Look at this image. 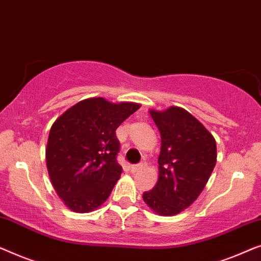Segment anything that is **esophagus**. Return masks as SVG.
<instances>
[{
    "instance_id": "34e87169",
    "label": "esophagus",
    "mask_w": 261,
    "mask_h": 261,
    "mask_svg": "<svg viewBox=\"0 0 261 261\" xmlns=\"http://www.w3.org/2000/svg\"><path fill=\"white\" fill-rule=\"evenodd\" d=\"M144 167H145L144 163H139V164H135V166H131L130 169H131L132 172H137V171H139V170H141V169H143Z\"/></svg>"
}]
</instances>
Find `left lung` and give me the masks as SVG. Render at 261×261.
Masks as SVG:
<instances>
[{"instance_id": "obj_1", "label": "left lung", "mask_w": 261, "mask_h": 261, "mask_svg": "<svg viewBox=\"0 0 261 261\" xmlns=\"http://www.w3.org/2000/svg\"><path fill=\"white\" fill-rule=\"evenodd\" d=\"M161 134L159 179L144 202L159 215H176L195 201L216 164L213 135L185 109L150 110Z\"/></svg>"}]
</instances>
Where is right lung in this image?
I'll list each match as a JSON object with an SVG mask.
<instances>
[{
    "instance_id": "obj_1",
    "label": "right lung",
    "mask_w": 261,
    "mask_h": 261,
    "mask_svg": "<svg viewBox=\"0 0 261 261\" xmlns=\"http://www.w3.org/2000/svg\"><path fill=\"white\" fill-rule=\"evenodd\" d=\"M137 102L89 98L62 113L50 127L46 163L58 196L75 213L105 202L122 174L116 130L137 111Z\"/></svg>"
}]
</instances>
